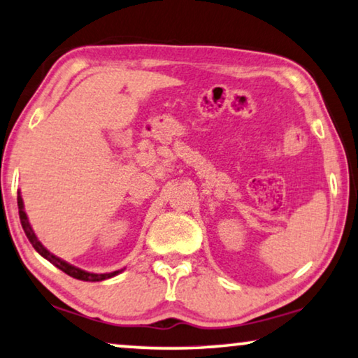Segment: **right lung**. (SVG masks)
<instances>
[{
    "label": "right lung",
    "instance_id": "right-lung-1",
    "mask_svg": "<svg viewBox=\"0 0 358 358\" xmlns=\"http://www.w3.org/2000/svg\"><path fill=\"white\" fill-rule=\"evenodd\" d=\"M17 206H19V217H20V224H22V229L25 232V236H27V239L30 241V243H32L35 250H37L41 257L46 258L50 263H53V265L56 268H59L61 271H64L66 274H69V276L76 278V279H80V281H105V279L108 278H113L116 276V274H119L122 271V269H117V271H113V273H105V274H95V273H89V271H84V269L80 268H76L69 265V263L61 260V258H58L56 255H53V253H50L46 248L41 245V242L37 239V236H35V232L32 229V226H30V222L27 220V215H25L24 211V201H22V196H20V194L17 195Z\"/></svg>",
    "mask_w": 358,
    "mask_h": 358
}]
</instances>
